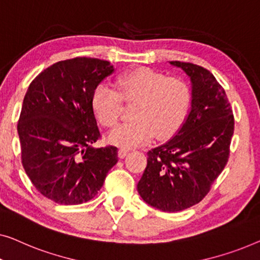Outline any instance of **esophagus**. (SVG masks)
I'll use <instances>...</instances> for the list:
<instances>
[{
	"mask_svg": "<svg viewBox=\"0 0 260 260\" xmlns=\"http://www.w3.org/2000/svg\"><path fill=\"white\" fill-rule=\"evenodd\" d=\"M128 153H129V149H127V148L122 147V148L119 149V156H120V158H125V156L128 154Z\"/></svg>",
	"mask_w": 260,
	"mask_h": 260,
	"instance_id": "obj_1",
	"label": "esophagus"
}]
</instances>
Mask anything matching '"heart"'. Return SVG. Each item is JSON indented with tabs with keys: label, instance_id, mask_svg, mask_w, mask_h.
Masks as SVG:
<instances>
[{
	"label": "heart",
	"instance_id": "heart-1",
	"mask_svg": "<svg viewBox=\"0 0 260 260\" xmlns=\"http://www.w3.org/2000/svg\"><path fill=\"white\" fill-rule=\"evenodd\" d=\"M116 90L105 83L92 94L93 113L102 126L112 128L118 123L122 101L135 102L133 121L122 123L109 134L108 140L121 147H133L155 137L165 139L181 126L189 104L191 89L184 80L147 67L132 69L116 79Z\"/></svg>",
	"mask_w": 260,
	"mask_h": 260
}]
</instances>
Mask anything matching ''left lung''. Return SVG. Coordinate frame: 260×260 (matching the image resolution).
Here are the masks:
<instances>
[{"instance_id": "8db88e82", "label": "left lung", "mask_w": 260, "mask_h": 260, "mask_svg": "<svg viewBox=\"0 0 260 260\" xmlns=\"http://www.w3.org/2000/svg\"><path fill=\"white\" fill-rule=\"evenodd\" d=\"M192 82L191 112L166 144L148 151L138 192L151 206L178 212L198 204L224 170L235 118L226 93L213 74L191 62L171 61Z\"/></svg>"}]
</instances>
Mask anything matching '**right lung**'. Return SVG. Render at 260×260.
I'll return each mask as SVG.
<instances>
[{"mask_svg":"<svg viewBox=\"0 0 260 260\" xmlns=\"http://www.w3.org/2000/svg\"><path fill=\"white\" fill-rule=\"evenodd\" d=\"M113 71L100 58L58 61L24 95L17 123L22 165L35 188L56 204L89 202L118 162L115 146H92L101 138L92 94Z\"/></svg>","mask_w":260,"mask_h":260,"instance_id":"1","label":"right lung"}]
</instances>
